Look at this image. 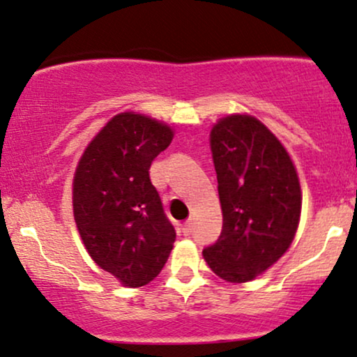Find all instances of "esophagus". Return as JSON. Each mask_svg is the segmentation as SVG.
Returning a JSON list of instances; mask_svg holds the SVG:
<instances>
[{"label":"esophagus","instance_id":"1","mask_svg":"<svg viewBox=\"0 0 357 357\" xmlns=\"http://www.w3.org/2000/svg\"><path fill=\"white\" fill-rule=\"evenodd\" d=\"M182 233L185 236H189L190 233H192V221H185V223H183V226H182Z\"/></svg>","mask_w":357,"mask_h":357}]
</instances>
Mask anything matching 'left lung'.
Returning <instances> with one entry per match:
<instances>
[{
  "label": "left lung",
  "instance_id": "1",
  "mask_svg": "<svg viewBox=\"0 0 357 357\" xmlns=\"http://www.w3.org/2000/svg\"><path fill=\"white\" fill-rule=\"evenodd\" d=\"M223 211L220 238L202 250L214 274L247 282L289 248L301 213V189L289 155L250 116H228L211 131Z\"/></svg>",
  "mask_w": 357,
  "mask_h": 357
}]
</instances>
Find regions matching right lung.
I'll return each mask as SVG.
<instances>
[{"instance_id":"right-lung-1","label":"right lung","mask_w":357,"mask_h":357,"mask_svg":"<svg viewBox=\"0 0 357 357\" xmlns=\"http://www.w3.org/2000/svg\"><path fill=\"white\" fill-rule=\"evenodd\" d=\"M168 126L134 112L112 117L88 144L73 182V213L88 254L124 286L148 284L163 269L174 241L149 178L168 148Z\"/></svg>"}]
</instances>
